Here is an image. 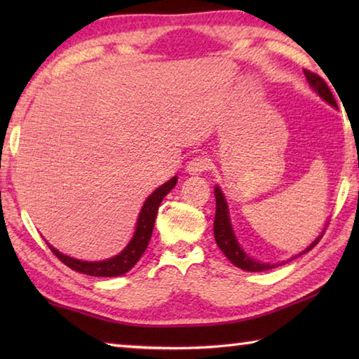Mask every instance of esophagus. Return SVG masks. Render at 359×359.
Segmentation results:
<instances>
[{
	"label": "esophagus",
	"instance_id": "1",
	"mask_svg": "<svg viewBox=\"0 0 359 359\" xmlns=\"http://www.w3.org/2000/svg\"><path fill=\"white\" fill-rule=\"evenodd\" d=\"M210 168V160L208 156L204 155H199V156H194L191 158L190 161H188V165L185 168V171L191 175H198V174H203L208 171Z\"/></svg>",
	"mask_w": 359,
	"mask_h": 359
}]
</instances>
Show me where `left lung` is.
Returning <instances> with one entry per match:
<instances>
[{
	"mask_svg": "<svg viewBox=\"0 0 359 359\" xmlns=\"http://www.w3.org/2000/svg\"><path fill=\"white\" fill-rule=\"evenodd\" d=\"M304 74H306L311 87L321 96V98L330 102V104L334 107L337 106V102L334 100L331 90L327 87V83L325 82L323 77H320L312 71H304ZM215 203H217V208H215V220H214V236H215L217 245L220 247V250L224 255H226V258L231 261V263L241 267V269L250 271V272L269 271L272 267H277V264H269V263L264 264V263H259V261H255L248 257L244 250H242L241 245L238 244V241L234 238L233 228H231L229 217H228V205H226V201H224L223 193L220 191V188L218 187L215 188ZM323 233H321V236H318V239L313 241L302 253L312 250V248L318 244L320 239L323 238Z\"/></svg>",
	"mask_w": 359,
	"mask_h": 359,
	"instance_id": "left-lung-1",
	"label": "left lung"
}]
</instances>
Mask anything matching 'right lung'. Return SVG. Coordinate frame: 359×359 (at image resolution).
I'll list each match as a JSON object with an SVG mask.
<instances>
[{"mask_svg": "<svg viewBox=\"0 0 359 359\" xmlns=\"http://www.w3.org/2000/svg\"><path fill=\"white\" fill-rule=\"evenodd\" d=\"M175 184H177V177H172L171 180H168L166 184H163L160 188H156V190L147 198V201L144 203L141 209V214H139L135 236H133L131 242L126 245L125 250L118 253L117 257L106 261H98V263H88V261H81L66 257V255L60 253L53 247L48 244L47 245L52 250V253L55 255L62 263L71 267L72 271L95 277H117L125 274V272H128L131 267L137 263L139 258H141L142 253L145 252V248H147L149 241L151 238V231H154L158 208H160L163 198L172 190Z\"/></svg>", "mask_w": 359, "mask_h": 359, "instance_id": "1", "label": "right lung"}]
</instances>
